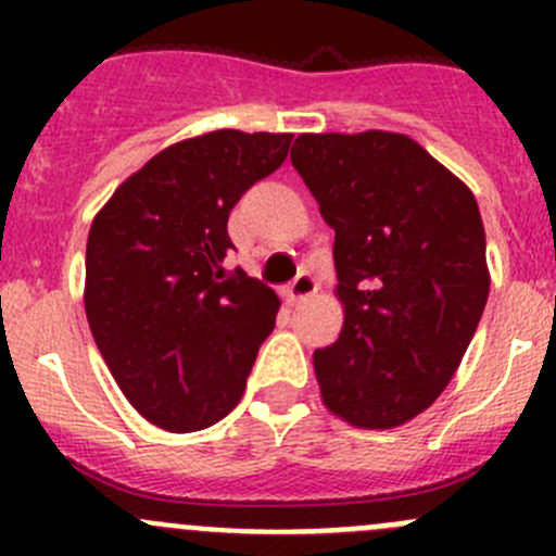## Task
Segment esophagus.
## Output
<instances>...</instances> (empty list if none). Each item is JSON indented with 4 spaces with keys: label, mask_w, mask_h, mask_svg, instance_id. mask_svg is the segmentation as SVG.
I'll return each mask as SVG.
<instances>
[{
    "label": "esophagus",
    "mask_w": 556,
    "mask_h": 556,
    "mask_svg": "<svg viewBox=\"0 0 556 556\" xmlns=\"http://www.w3.org/2000/svg\"><path fill=\"white\" fill-rule=\"evenodd\" d=\"M314 293H317V279H314L309 271H301L288 288V299L293 301V304H299V301H306Z\"/></svg>",
    "instance_id": "obj_1"
}]
</instances>
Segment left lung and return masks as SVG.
<instances>
[{"label": "left lung", "mask_w": 556, "mask_h": 556, "mask_svg": "<svg viewBox=\"0 0 556 556\" xmlns=\"http://www.w3.org/2000/svg\"><path fill=\"white\" fill-rule=\"evenodd\" d=\"M290 161L336 231L344 328L314 352L325 406L355 428H397L444 392L479 328V204L406 134H301Z\"/></svg>", "instance_id": "1"}]
</instances>
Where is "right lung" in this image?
Listing matches in <instances>:
<instances>
[{"label": "right lung", "instance_id": "add662e5", "mask_svg": "<svg viewBox=\"0 0 556 556\" xmlns=\"http://www.w3.org/2000/svg\"><path fill=\"white\" fill-rule=\"evenodd\" d=\"M293 134H201L161 150L88 233L86 314L123 395L148 422L193 433L226 417L274 330L271 288L226 271L228 215L288 159Z\"/></svg>", "mask_w": 556, "mask_h": 556}]
</instances>
